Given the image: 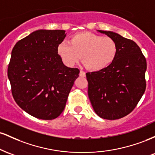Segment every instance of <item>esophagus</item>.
Returning <instances> with one entry per match:
<instances>
[{
	"mask_svg": "<svg viewBox=\"0 0 155 155\" xmlns=\"http://www.w3.org/2000/svg\"><path fill=\"white\" fill-rule=\"evenodd\" d=\"M79 76H81V77H85L86 76V74H85L84 72L83 71H80V73H79Z\"/></svg>",
	"mask_w": 155,
	"mask_h": 155,
	"instance_id": "1",
	"label": "esophagus"
}]
</instances>
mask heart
<instances>
[{
    "label": "heart",
    "instance_id": "b5f03b06",
    "mask_svg": "<svg viewBox=\"0 0 155 155\" xmlns=\"http://www.w3.org/2000/svg\"><path fill=\"white\" fill-rule=\"evenodd\" d=\"M117 49V42L111 37L81 32L72 35L69 43L60 44L58 53L68 66L74 65L81 58L87 69L99 71L111 65L116 58Z\"/></svg>",
    "mask_w": 155,
    "mask_h": 155
}]
</instances>
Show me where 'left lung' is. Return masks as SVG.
Masks as SVG:
<instances>
[{
	"instance_id": "1",
	"label": "left lung",
	"mask_w": 155,
	"mask_h": 155,
	"mask_svg": "<svg viewBox=\"0 0 155 155\" xmlns=\"http://www.w3.org/2000/svg\"><path fill=\"white\" fill-rule=\"evenodd\" d=\"M98 31L114 39L118 49L111 65L86 74L88 96L99 117L117 120L133 111L144 93L147 60L133 41L111 31Z\"/></svg>"
}]
</instances>
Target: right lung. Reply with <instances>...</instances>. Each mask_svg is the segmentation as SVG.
<instances>
[{
    "instance_id": "right-lung-1",
    "label": "right lung",
    "mask_w": 155,
    "mask_h": 155,
    "mask_svg": "<svg viewBox=\"0 0 155 155\" xmlns=\"http://www.w3.org/2000/svg\"><path fill=\"white\" fill-rule=\"evenodd\" d=\"M63 30H39L14 47L8 67L12 93L17 105L31 116L54 120L65 108L78 68L64 65L58 47Z\"/></svg>"
}]
</instances>
